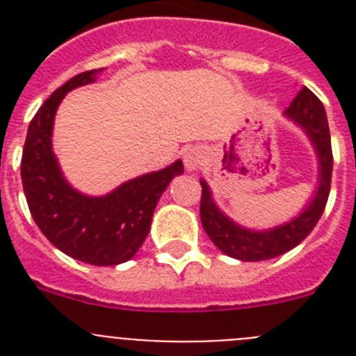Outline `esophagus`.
<instances>
[{"instance_id":"esophagus-1","label":"esophagus","mask_w":356,"mask_h":356,"mask_svg":"<svg viewBox=\"0 0 356 356\" xmlns=\"http://www.w3.org/2000/svg\"><path fill=\"white\" fill-rule=\"evenodd\" d=\"M205 149L200 146L196 147H191V149L185 151L184 155V163H185V169H187L188 172H194L197 171V169L203 165V162H205Z\"/></svg>"}]
</instances>
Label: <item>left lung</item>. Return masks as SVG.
<instances>
[{
	"label": "left lung",
	"mask_w": 356,
	"mask_h": 356,
	"mask_svg": "<svg viewBox=\"0 0 356 356\" xmlns=\"http://www.w3.org/2000/svg\"><path fill=\"white\" fill-rule=\"evenodd\" d=\"M284 118L294 122L296 127L301 128L307 135L316 151L317 168H319L316 191L298 216L289 219L284 225L267 229L246 228L235 222L234 219H229L217 207L209 184L201 178L203 194H201L200 216L203 229L222 253L242 262H260V260L275 259L298 246L317 225L328 201L333 156L325 106L312 90L303 87L284 112Z\"/></svg>",
	"instance_id": "left-lung-1"
}]
</instances>
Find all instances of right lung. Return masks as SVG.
<instances>
[{
    "mask_svg": "<svg viewBox=\"0 0 356 356\" xmlns=\"http://www.w3.org/2000/svg\"><path fill=\"white\" fill-rule=\"evenodd\" d=\"M102 71L80 72L44 102L28 127L21 180L31 217L53 246L90 266H118L143 246L156 203L172 178L184 172V163L176 160L103 196L80 193L65 180L51 143L56 110L65 94L94 83Z\"/></svg>",
    "mask_w": 356,
    "mask_h": 356,
    "instance_id": "1",
    "label": "right lung"
}]
</instances>
